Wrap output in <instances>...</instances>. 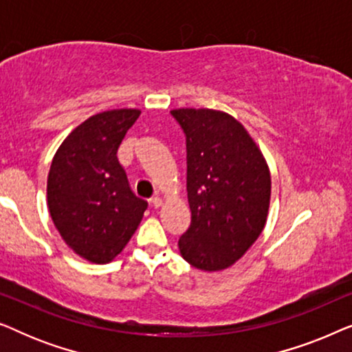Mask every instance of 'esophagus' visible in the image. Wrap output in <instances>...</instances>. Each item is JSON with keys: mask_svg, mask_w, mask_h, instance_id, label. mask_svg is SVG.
<instances>
[{"mask_svg": "<svg viewBox=\"0 0 352 352\" xmlns=\"http://www.w3.org/2000/svg\"><path fill=\"white\" fill-rule=\"evenodd\" d=\"M152 201V206H153V208H160V206L163 205V200L160 199V197H153V199L151 200Z\"/></svg>", "mask_w": 352, "mask_h": 352, "instance_id": "obj_1", "label": "esophagus"}]
</instances>
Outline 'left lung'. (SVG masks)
Listing matches in <instances>:
<instances>
[{"instance_id":"left-lung-1","label":"left lung","mask_w":352,"mask_h":352,"mask_svg":"<svg viewBox=\"0 0 352 352\" xmlns=\"http://www.w3.org/2000/svg\"><path fill=\"white\" fill-rule=\"evenodd\" d=\"M186 133L190 226L181 256L199 271H224L256 242L271 205V171L261 148L232 115L171 110Z\"/></svg>"}]
</instances>
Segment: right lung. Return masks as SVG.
Segmentation results:
<instances>
[{"label":"right lung","mask_w":352,"mask_h":352,"mask_svg":"<svg viewBox=\"0 0 352 352\" xmlns=\"http://www.w3.org/2000/svg\"><path fill=\"white\" fill-rule=\"evenodd\" d=\"M139 109L96 113L64 139L47 175V208L69 248L105 264L123 252L141 224L147 201L128 186L117 151Z\"/></svg>","instance_id":"1"}]
</instances>
